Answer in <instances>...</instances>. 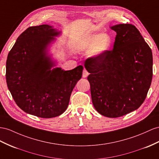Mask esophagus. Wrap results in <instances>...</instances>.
<instances>
[{
    "instance_id": "obj_1",
    "label": "esophagus",
    "mask_w": 159,
    "mask_h": 159,
    "mask_svg": "<svg viewBox=\"0 0 159 159\" xmlns=\"http://www.w3.org/2000/svg\"><path fill=\"white\" fill-rule=\"evenodd\" d=\"M89 72L86 70V69H84L83 70V78H86V77H87V76L89 75Z\"/></svg>"
}]
</instances>
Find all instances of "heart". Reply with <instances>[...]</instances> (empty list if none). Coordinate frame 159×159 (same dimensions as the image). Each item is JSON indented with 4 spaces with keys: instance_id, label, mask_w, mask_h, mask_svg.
<instances>
[{
    "instance_id": "heart-1",
    "label": "heart",
    "mask_w": 159,
    "mask_h": 159,
    "mask_svg": "<svg viewBox=\"0 0 159 159\" xmlns=\"http://www.w3.org/2000/svg\"><path fill=\"white\" fill-rule=\"evenodd\" d=\"M111 46L110 37L107 34L94 35L81 44L83 50H91L93 56H99L107 51Z\"/></svg>"
}]
</instances>
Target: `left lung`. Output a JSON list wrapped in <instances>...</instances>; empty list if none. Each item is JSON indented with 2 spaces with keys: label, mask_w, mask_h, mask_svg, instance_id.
Listing matches in <instances>:
<instances>
[{
  "label": "left lung",
  "mask_w": 159,
  "mask_h": 159,
  "mask_svg": "<svg viewBox=\"0 0 159 159\" xmlns=\"http://www.w3.org/2000/svg\"><path fill=\"white\" fill-rule=\"evenodd\" d=\"M111 50L89 57L84 66L90 73L92 102L100 114L119 117L143 103L152 79V54L137 28L119 24Z\"/></svg>",
  "instance_id": "left-lung-1"
}]
</instances>
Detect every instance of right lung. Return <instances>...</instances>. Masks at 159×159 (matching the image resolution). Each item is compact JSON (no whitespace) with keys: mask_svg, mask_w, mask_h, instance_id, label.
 I'll return each instance as SVG.
<instances>
[{"mask_svg":"<svg viewBox=\"0 0 159 159\" xmlns=\"http://www.w3.org/2000/svg\"><path fill=\"white\" fill-rule=\"evenodd\" d=\"M60 32L48 25L28 27L20 35L7 56V87L23 111L42 118L63 113L71 93L82 77L83 66L70 70L54 66L46 48Z\"/></svg>","mask_w":159,"mask_h":159,"instance_id":"add662e5","label":"right lung"}]
</instances>
